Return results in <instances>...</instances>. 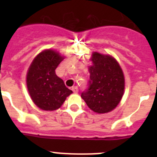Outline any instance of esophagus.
Instances as JSON below:
<instances>
[{
	"mask_svg": "<svg viewBox=\"0 0 157 157\" xmlns=\"http://www.w3.org/2000/svg\"><path fill=\"white\" fill-rule=\"evenodd\" d=\"M71 90L72 91H73L74 93H75V94H77V93L78 92V89L77 86H73L71 88Z\"/></svg>",
	"mask_w": 157,
	"mask_h": 157,
	"instance_id": "esophagus-1",
	"label": "esophagus"
}]
</instances>
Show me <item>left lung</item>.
<instances>
[{"label": "left lung", "instance_id": "8db88e82", "mask_svg": "<svg viewBox=\"0 0 157 157\" xmlns=\"http://www.w3.org/2000/svg\"><path fill=\"white\" fill-rule=\"evenodd\" d=\"M89 67L88 88L81 97L94 112L104 114L119 105L123 98L125 79L122 68L114 57L94 52Z\"/></svg>", "mask_w": 157, "mask_h": 157}]
</instances>
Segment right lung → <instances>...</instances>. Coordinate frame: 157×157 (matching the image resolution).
Instances as JSON below:
<instances>
[{
    "mask_svg": "<svg viewBox=\"0 0 157 157\" xmlns=\"http://www.w3.org/2000/svg\"><path fill=\"white\" fill-rule=\"evenodd\" d=\"M63 59L59 52L46 49L40 52L29 67L27 90L33 102L42 110H56L72 94L55 72Z\"/></svg>",
    "mask_w": 157,
    "mask_h": 157,
    "instance_id": "obj_1",
    "label": "right lung"
}]
</instances>
